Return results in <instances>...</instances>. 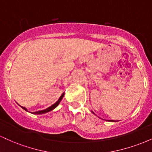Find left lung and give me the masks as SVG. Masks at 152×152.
Instances as JSON below:
<instances>
[{
    "instance_id": "8db88e82",
    "label": "left lung",
    "mask_w": 152,
    "mask_h": 152,
    "mask_svg": "<svg viewBox=\"0 0 152 152\" xmlns=\"http://www.w3.org/2000/svg\"><path fill=\"white\" fill-rule=\"evenodd\" d=\"M110 121H114V120H110Z\"/></svg>"
}]
</instances>
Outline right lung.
Here are the masks:
<instances>
[{
	"label": "right lung",
	"mask_w": 152,
	"mask_h": 152,
	"mask_svg": "<svg viewBox=\"0 0 152 152\" xmlns=\"http://www.w3.org/2000/svg\"><path fill=\"white\" fill-rule=\"evenodd\" d=\"M64 93H63L62 95L60 96V98L58 99V100L57 101V102H56L55 104H53V105L49 106V107H48V108H47L46 109L41 110V111H36V112H32V114H46V113H47V112H49V111H52V110H53L54 109H55V108H56L57 106H58V105L59 104V103L61 102V101L62 100V99L64 98ZM19 106H20V105H19ZM20 106L22 108V109H23L24 110H25V111H28V110H27V109H26V107H23V106Z\"/></svg>",
	"instance_id": "right-lung-1"
}]
</instances>
